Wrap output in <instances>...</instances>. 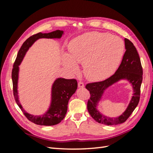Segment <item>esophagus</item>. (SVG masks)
Here are the masks:
<instances>
[{"instance_id":"1","label":"esophagus","mask_w":153,"mask_h":153,"mask_svg":"<svg viewBox=\"0 0 153 153\" xmlns=\"http://www.w3.org/2000/svg\"><path fill=\"white\" fill-rule=\"evenodd\" d=\"M78 86L79 88H84V84L82 82H79L78 84Z\"/></svg>"}]
</instances>
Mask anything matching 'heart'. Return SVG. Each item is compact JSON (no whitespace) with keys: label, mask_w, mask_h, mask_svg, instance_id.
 I'll return each mask as SVG.
<instances>
[{"label":"heart","mask_w":153,"mask_h":153,"mask_svg":"<svg viewBox=\"0 0 153 153\" xmlns=\"http://www.w3.org/2000/svg\"><path fill=\"white\" fill-rule=\"evenodd\" d=\"M124 50L123 40L117 36L91 32L76 37L69 46V56L64 55L63 64L71 73H76V63H83L85 76L101 80L114 72Z\"/></svg>","instance_id":"1"}]
</instances>
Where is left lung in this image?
Returning a JSON list of instances; mask_svg holds the SVG:
<instances>
[{
  "label": "left lung",
  "mask_w": 153,
  "mask_h": 153,
  "mask_svg": "<svg viewBox=\"0 0 153 153\" xmlns=\"http://www.w3.org/2000/svg\"><path fill=\"white\" fill-rule=\"evenodd\" d=\"M125 52L122 62L112 76L104 81L91 83L85 88L90 92L91 98L87 102V110L91 116L96 122L108 126L124 123L135 109L140 100V87L143 71L140 59L135 46L129 39H124ZM122 79L128 81L132 86L133 96L127 109L116 118H110L101 113L97 109L98 103L105 90L111 85Z\"/></svg>",
  "instance_id": "1"
}]
</instances>
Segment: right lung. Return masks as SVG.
Wrapping results in <instances>:
<instances>
[{
	"instance_id": "add662e5",
	"label": "right lung",
	"mask_w": 153,
	"mask_h": 153,
	"mask_svg": "<svg viewBox=\"0 0 153 153\" xmlns=\"http://www.w3.org/2000/svg\"><path fill=\"white\" fill-rule=\"evenodd\" d=\"M64 34L63 30H57L49 33H39L30 36L23 43L18 51L15 62L12 70V81L13 85V94L17 105L30 121L41 126H53L62 121L68 110L69 100L77 89L78 84L75 79H65L57 78L54 81L51 91V101L49 108L43 115H34L27 112L23 108L18 92V83L19 78V66L24 59L29 48L36 41L41 38L60 39Z\"/></svg>"
}]
</instances>
